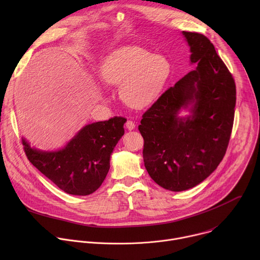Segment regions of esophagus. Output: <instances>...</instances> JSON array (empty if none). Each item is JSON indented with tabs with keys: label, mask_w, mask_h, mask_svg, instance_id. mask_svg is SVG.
Here are the masks:
<instances>
[{
	"label": "esophagus",
	"mask_w": 260,
	"mask_h": 260,
	"mask_svg": "<svg viewBox=\"0 0 260 260\" xmlns=\"http://www.w3.org/2000/svg\"><path fill=\"white\" fill-rule=\"evenodd\" d=\"M125 126H126V128H127L128 131H133V129L135 128L136 124H135L132 120H127V121H126V123H125Z\"/></svg>",
	"instance_id": "esophagus-1"
}]
</instances>
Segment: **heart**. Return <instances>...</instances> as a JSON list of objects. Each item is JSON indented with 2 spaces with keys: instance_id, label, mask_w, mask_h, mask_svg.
<instances>
[{
  "instance_id": "b5f03b06",
  "label": "heart",
  "mask_w": 260,
  "mask_h": 260,
  "mask_svg": "<svg viewBox=\"0 0 260 260\" xmlns=\"http://www.w3.org/2000/svg\"><path fill=\"white\" fill-rule=\"evenodd\" d=\"M171 71L165 56L127 46L111 53L101 64L99 74L105 85L119 86V98L126 106L143 109L158 99Z\"/></svg>"
}]
</instances>
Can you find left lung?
Listing matches in <instances>:
<instances>
[{
  "instance_id": "1",
  "label": "left lung",
  "mask_w": 260,
  "mask_h": 260,
  "mask_svg": "<svg viewBox=\"0 0 260 260\" xmlns=\"http://www.w3.org/2000/svg\"><path fill=\"white\" fill-rule=\"evenodd\" d=\"M191 64H198L147 110L139 131L144 165L171 191L190 189L223 158L236 106V84L214 45L199 32L182 31ZM183 109L188 116L181 117Z\"/></svg>"
}]
</instances>
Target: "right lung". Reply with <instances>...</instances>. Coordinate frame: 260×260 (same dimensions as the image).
I'll return each mask as SVG.
<instances>
[{
  "label": "right lung",
  "instance_id": "right-lung-1",
  "mask_svg": "<svg viewBox=\"0 0 260 260\" xmlns=\"http://www.w3.org/2000/svg\"><path fill=\"white\" fill-rule=\"evenodd\" d=\"M125 119L114 117L84 125L62 148L41 150L22 138L27 159L62 191L88 196L104 182L110 157L124 134Z\"/></svg>",
  "mask_w": 260,
  "mask_h": 260
}]
</instances>
